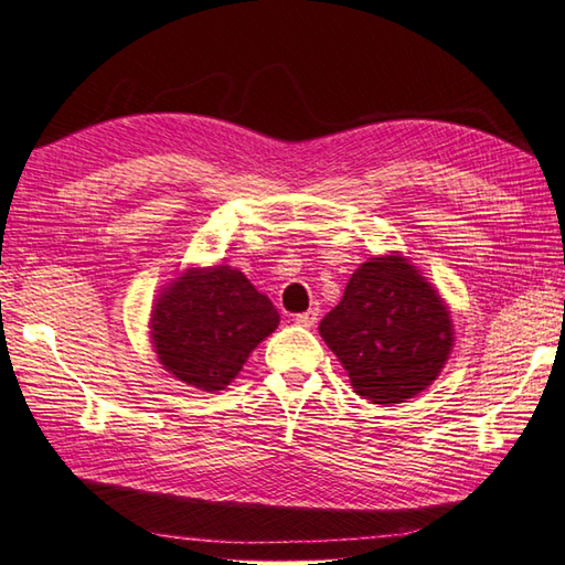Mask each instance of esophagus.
<instances>
[{"label": "esophagus", "instance_id": "34e87169", "mask_svg": "<svg viewBox=\"0 0 565 565\" xmlns=\"http://www.w3.org/2000/svg\"><path fill=\"white\" fill-rule=\"evenodd\" d=\"M294 320H296L301 328H316V322H318V308H310V310H306V313H298Z\"/></svg>", "mask_w": 565, "mask_h": 565}]
</instances>
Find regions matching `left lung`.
<instances>
[{
	"instance_id": "left-lung-1",
	"label": "left lung",
	"mask_w": 565,
	"mask_h": 565,
	"mask_svg": "<svg viewBox=\"0 0 565 565\" xmlns=\"http://www.w3.org/2000/svg\"><path fill=\"white\" fill-rule=\"evenodd\" d=\"M318 330L352 388L376 405L405 403L431 386L454 344L447 303L395 252L371 257L352 274Z\"/></svg>"
}]
</instances>
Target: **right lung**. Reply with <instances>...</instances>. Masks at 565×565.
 I'll return each mask as SVG.
<instances>
[{"mask_svg":"<svg viewBox=\"0 0 565 565\" xmlns=\"http://www.w3.org/2000/svg\"><path fill=\"white\" fill-rule=\"evenodd\" d=\"M279 313L243 271L227 264L186 269L152 306L150 338L160 364L186 386L223 391Z\"/></svg>","mask_w":565,"mask_h":565,"instance_id":"add662e5","label":"right lung"}]
</instances>
